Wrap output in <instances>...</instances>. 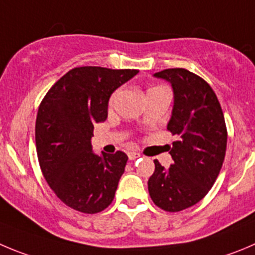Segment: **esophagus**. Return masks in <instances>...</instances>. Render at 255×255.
Wrapping results in <instances>:
<instances>
[{
  "label": "esophagus",
  "mask_w": 255,
  "mask_h": 255,
  "mask_svg": "<svg viewBox=\"0 0 255 255\" xmlns=\"http://www.w3.org/2000/svg\"><path fill=\"white\" fill-rule=\"evenodd\" d=\"M139 156H141V154H139V153H137V152H134V151H130V152H128V158H129L130 161L135 160V158H138Z\"/></svg>",
  "instance_id": "34e87169"
}]
</instances>
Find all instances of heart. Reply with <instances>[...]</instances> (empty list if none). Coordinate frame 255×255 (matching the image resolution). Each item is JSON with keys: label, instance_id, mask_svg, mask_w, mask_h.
Masks as SVG:
<instances>
[{"label": "heart", "instance_id": "heart-1", "mask_svg": "<svg viewBox=\"0 0 255 255\" xmlns=\"http://www.w3.org/2000/svg\"><path fill=\"white\" fill-rule=\"evenodd\" d=\"M113 98H114V95H113V97H112V99H111V102H112V101H113Z\"/></svg>", "mask_w": 255, "mask_h": 255}]
</instances>
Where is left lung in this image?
Segmentation results:
<instances>
[{
	"label": "left lung",
	"mask_w": 255,
	"mask_h": 255,
	"mask_svg": "<svg viewBox=\"0 0 255 255\" xmlns=\"http://www.w3.org/2000/svg\"><path fill=\"white\" fill-rule=\"evenodd\" d=\"M173 89L172 116L167 129L180 138L170 147L168 168L154 160L148 192L158 208L170 213L190 208L210 191L221 170L228 132L218 97L196 74L182 68L154 74Z\"/></svg>",
	"instance_id": "1"
}]
</instances>
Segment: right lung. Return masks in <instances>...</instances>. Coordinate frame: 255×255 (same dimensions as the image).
I'll list each match as a JSON object with an SVG mask.
<instances>
[{
	"instance_id": "1",
	"label": "right lung",
	"mask_w": 255,
	"mask_h": 255,
	"mask_svg": "<svg viewBox=\"0 0 255 255\" xmlns=\"http://www.w3.org/2000/svg\"><path fill=\"white\" fill-rule=\"evenodd\" d=\"M138 70L80 66L69 70L42 99L35 126L40 167L65 205L84 214L101 213L114 199L128 157L94 153L95 123L108 116L112 93Z\"/></svg>"
}]
</instances>
